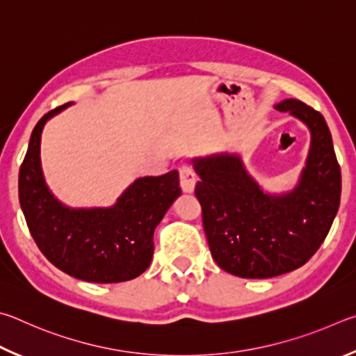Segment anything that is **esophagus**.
Returning <instances> with one entry per match:
<instances>
[{
	"label": "esophagus",
	"mask_w": 356,
	"mask_h": 356,
	"mask_svg": "<svg viewBox=\"0 0 356 356\" xmlns=\"http://www.w3.org/2000/svg\"><path fill=\"white\" fill-rule=\"evenodd\" d=\"M197 183V175L194 168L189 164H183L179 167V184H181V189L184 192H192L195 188Z\"/></svg>",
	"instance_id": "34e87169"
}]
</instances>
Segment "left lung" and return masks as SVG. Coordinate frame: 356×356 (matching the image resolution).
Masks as SVG:
<instances>
[{
    "instance_id": "obj_1",
    "label": "left lung",
    "mask_w": 356,
    "mask_h": 356,
    "mask_svg": "<svg viewBox=\"0 0 356 356\" xmlns=\"http://www.w3.org/2000/svg\"><path fill=\"white\" fill-rule=\"evenodd\" d=\"M277 109L300 118L311 131L307 167L291 194H264L238 156L197 159L194 165L211 254L241 278L277 277L308 263L339 208L341 168L325 118L300 99H284Z\"/></svg>"
}]
</instances>
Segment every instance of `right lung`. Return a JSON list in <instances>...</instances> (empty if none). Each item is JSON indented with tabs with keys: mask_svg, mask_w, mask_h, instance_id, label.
I'll list each match as a JSON object with an SVG mask.
<instances>
[{
	"mask_svg": "<svg viewBox=\"0 0 356 356\" xmlns=\"http://www.w3.org/2000/svg\"><path fill=\"white\" fill-rule=\"evenodd\" d=\"M49 111L37 122L18 175V197L29 233L49 263L90 283L139 277L153 258V233L181 194L178 172L136 179L112 208L68 209L48 191L40 168V136Z\"/></svg>",
	"mask_w": 356,
	"mask_h": 356,
	"instance_id": "1",
	"label": "right lung"
}]
</instances>
